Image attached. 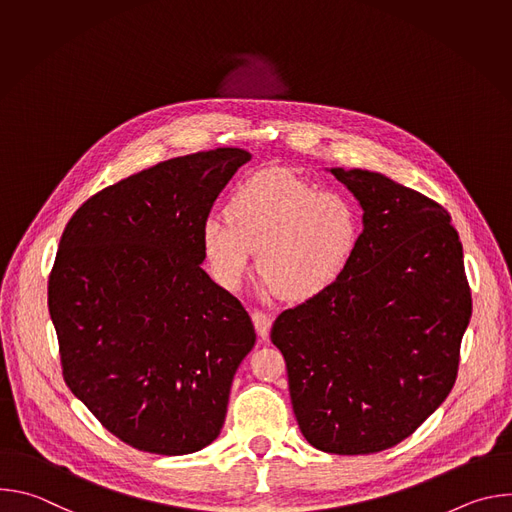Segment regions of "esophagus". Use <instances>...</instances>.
Returning <instances> with one entry per match:
<instances>
[{"instance_id": "1", "label": "esophagus", "mask_w": 512, "mask_h": 512, "mask_svg": "<svg viewBox=\"0 0 512 512\" xmlns=\"http://www.w3.org/2000/svg\"><path fill=\"white\" fill-rule=\"evenodd\" d=\"M251 318H253V324H255V330H257V334L261 336V338H267L269 336V328H271V322H273V318H271V314H267L265 310H253L251 312Z\"/></svg>"}]
</instances>
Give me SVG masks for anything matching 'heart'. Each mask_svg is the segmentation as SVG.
Wrapping results in <instances>:
<instances>
[{"label":"heart","instance_id":"heart-1","mask_svg":"<svg viewBox=\"0 0 512 512\" xmlns=\"http://www.w3.org/2000/svg\"><path fill=\"white\" fill-rule=\"evenodd\" d=\"M360 237L356 204L285 172H259L229 194L223 216H208L200 241L218 285L235 289L257 249L259 273L289 302L310 300L348 267Z\"/></svg>","mask_w":512,"mask_h":512}]
</instances>
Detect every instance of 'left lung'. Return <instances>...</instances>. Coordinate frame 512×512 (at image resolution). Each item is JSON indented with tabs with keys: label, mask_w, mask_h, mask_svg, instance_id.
Masks as SVG:
<instances>
[{
	"label": "left lung",
	"mask_w": 512,
	"mask_h": 512,
	"mask_svg": "<svg viewBox=\"0 0 512 512\" xmlns=\"http://www.w3.org/2000/svg\"><path fill=\"white\" fill-rule=\"evenodd\" d=\"M330 172L358 198L364 229L344 273L281 312L271 342L306 440L328 454H375L450 395L472 296L442 204L377 172Z\"/></svg>",
	"instance_id": "obj_1"
}]
</instances>
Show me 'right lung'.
I'll list each match as a JSON object with an SVG mask.
<instances>
[{"mask_svg": "<svg viewBox=\"0 0 512 512\" xmlns=\"http://www.w3.org/2000/svg\"><path fill=\"white\" fill-rule=\"evenodd\" d=\"M251 160L216 148L160 162L91 196L68 221L48 310L68 389L139 452L214 442L255 344L243 304L202 269V223Z\"/></svg>", "mask_w": 512, "mask_h": 512, "instance_id": "obj_1", "label": "right lung"}]
</instances>
